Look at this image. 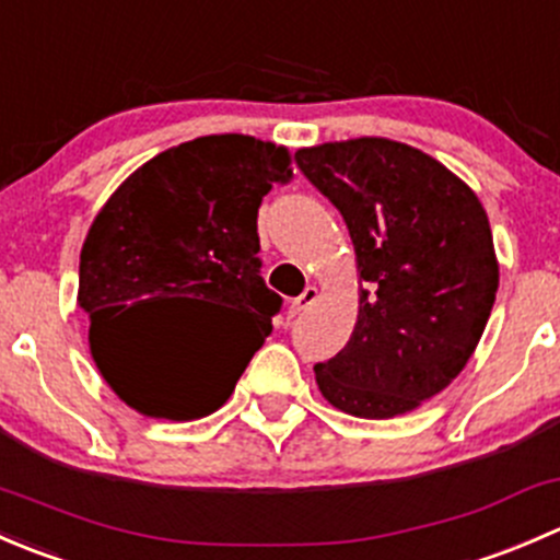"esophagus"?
Returning <instances> with one entry per match:
<instances>
[{"label":"esophagus","instance_id":"34e87169","mask_svg":"<svg viewBox=\"0 0 560 560\" xmlns=\"http://www.w3.org/2000/svg\"><path fill=\"white\" fill-rule=\"evenodd\" d=\"M316 298H319V290H316V287H306V290H303L301 295L292 301V306H290L292 314H301V312H306V308H312L316 303Z\"/></svg>","mask_w":560,"mask_h":560}]
</instances>
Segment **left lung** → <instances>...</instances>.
Instances as JSON below:
<instances>
[{
    "label": "left lung",
    "instance_id": "1",
    "mask_svg": "<svg viewBox=\"0 0 560 560\" xmlns=\"http://www.w3.org/2000/svg\"><path fill=\"white\" fill-rule=\"evenodd\" d=\"M295 162L341 211L360 273L352 338L314 365L319 393L365 420L406 415L466 369L493 312L488 213L442 162L387 138L312 145Z\"/></svg>",
    "mask_w": 560,
    "mask_h": 560
}]
</instances>
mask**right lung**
Returning <instances> with one entry per match:
<instances>
[{"mask_svg":"<svg viewBox=\"0 0 560 560\" xmlns=\"http://www.w3.org/2000/svg\"><path fill=\"white\" fill-rule=\"evenodd\" d=\"M290 178L284 145L208 135L162 151L113 191L83 241L78 306L94 363L124 404L186 422L230 398L281 308L259 276L257 211ZM173 300L222 307L240 327L162 339L159 312Z\"/></svg>","mask_w":560,"mask_h":560,"instance_id":"obj_1","label":"right lung"}]
</instances>
